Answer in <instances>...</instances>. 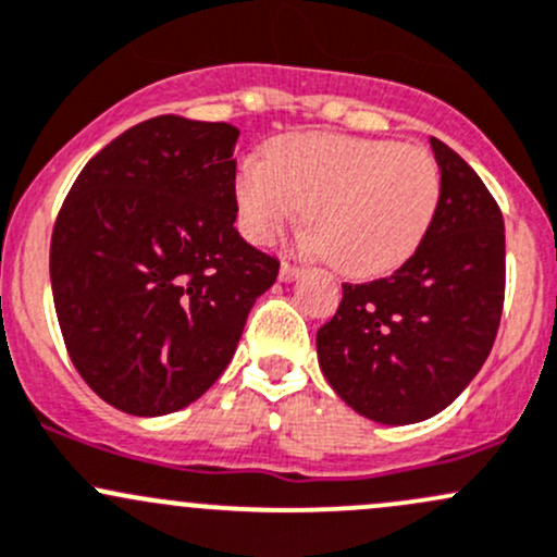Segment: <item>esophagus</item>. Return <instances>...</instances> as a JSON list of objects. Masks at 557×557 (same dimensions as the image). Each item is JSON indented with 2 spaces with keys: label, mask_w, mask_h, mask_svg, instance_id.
<instances>
[{
  "label": "esophagus",
  "mask_w": 557,
  "mask_h": 557,
  "mask_svg": "<svg viewBox=\"0 0 557 557\" xmlns=\"http://www.w3.org/2000/svg\"><path fill=\"white\" fill-rule=\"evenodd\" d=\"M298 274H301V269L294 267V263H288V261L280 263V280H283V283H294Z\"/></svg>",
  "instance_id": "34e87169"
}]
</instances>
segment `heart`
<instances>
[{"instance_id": "1", "label": "heart", "mask_w": 557, "mask_h": 557, "mask_svg": "<svg viewBox=\"0 0 557 557\" xmlns=\"http://www.w3.org/2000/svg\"><path fill=\"white\" fill-rule=\"evenodd\" d=\"M443 173L424 146L384 138L294 133L267 157H245L234 175L239 230L269 243L307 208V245L347 277L403 267L430 232Z\"/></svg>"}]
</instances>
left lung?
Returning <instances> with one entry per match:
<instances>
[{"label": "left lung", "instance_id": "8db88e82", "mask_svg": "<svg viewBox=\"0 0 557 557\" xmlns=\"http://www.w3.org/2000/svg\"><path fill=\"white\" fill-rule=\"evenodd\" d=\"M430 144L443 197L424 243L389 277L344 285L318 331L325 382L379 424H417L448 408L483 368L505 304L499 205L454 149Z\"/></svg>", "mask_w": 557, "mask_h": 557}]
</instances>
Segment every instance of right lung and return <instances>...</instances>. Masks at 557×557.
<instances>
[{"mask_svg": "<svg viewBox=\"0 0 557 557\" xmlns=\"http://www.w3.org/2000/svg\"><path fill=\"white\" fill-rule=\"evenodd\" d=\"M226 122L162 114L103 146L74 181L50 239L69 357L101 400L165 417L226 371L280 261L234 230Z\"/></svg>", "mask_w": 557, "mask_h": 557, "instance_id": "add662e5", "label": "right lung"}]
</instances>
